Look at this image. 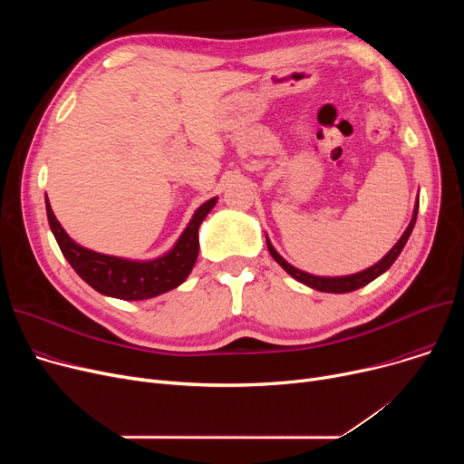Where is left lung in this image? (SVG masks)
<instances>
[{
	"label": "left lung",
	"mask_w": 464,
	"mask_h": 464,
	"mask_svg": "<svg viewBox=\"0 0 464 464\" xmlns=\"http://www.w3.org/2000/svg\"><path fill=\"white\" fill-rule=\"evenodd\" d=\"M418 208H420V203H416V210H413V216H411V222L410 226L406 227L404 235L399 238L397 245L387 252V256L383 259H380L376 265H372L371 269L367 271H361L357 275H352V276H338V278H324V276H314V275H306L299 269H295V266H291L287 261H284V257H280V254L273 248V245L269 242V238H266V248H269L271 256L276 259V263L282 266V269L285 273H289L291 276H294L295 280L306 284L308 287H314L318 291H325V294H348V291H355L362 285H367L369 282H372L374 278H378L382 273H385L389 266H392L395 263V259L399 257V254L402 252L406 240L410 238L411 235V229L413 226H416V218H418Z\"/></svg>",
	"instance_id": "8db88e82"
}]
</instances>
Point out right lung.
Instances as JSON below:
<instances>
[{
  "label": "right lung",
  "mask_w": 464,
  "mask_h": 464,
  "mask_svg": "<svg viewBox=\"0 0 464 464\" xmlns=\"http://www.w3.org/2000/svg\"><path fill=\"white\" fill-rule=\"evenodd\" d=\"M44 203L48 224L58 246L75 273L103 295L124 301H142L175 289L188 278L199 254V226L216 205V198L201 205L193 214L175 248L154 261H128L79 246L60 226L46 195Z\"/></svg>",
  "instance_id": "1"
}]
</instances>
